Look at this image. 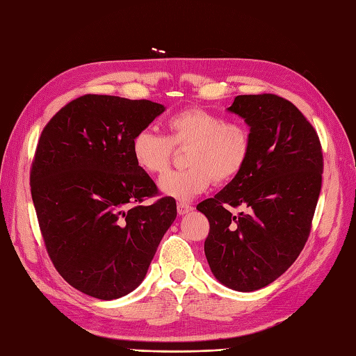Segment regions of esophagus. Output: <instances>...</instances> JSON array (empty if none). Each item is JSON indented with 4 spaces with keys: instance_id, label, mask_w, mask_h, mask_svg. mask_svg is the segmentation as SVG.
<instances>
[{
    "instance_id": "obj_1",
    "label": "esophagus",
    "mask_w": 356,
    "mask_h": 356,
    "mask_svg": "<svg viewBox=\"0 0 356 356\" xmlns=\"http://www.w3.org/2000/svg\"><path fill=\"white\" fill-rule=\"evenodd\" d=\"M177 210H178L179 215H186V213L191 212V210H193V207L191 204H186V202H178Z\"/></svg>"
}]
</instances>
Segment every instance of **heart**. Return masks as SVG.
Instances as JSON below:
<instances>
[{"instance_id":"b5f03b06","label":"heart","mask_w":356,"mask_h":356,"mask_svg":"<svg viewBox=\"0 0 356 356\" xmlns=\"http://www.w3.org/2000/svg\"><path fill=\"white\" fill-rule=\"evenodd\" d=\"M168 136L143 129L134 140L130 152L135 164L149 175L168 170L172 146L186 150L187 169L169 172L159 178L158 187L165 197L192 200L207 191L215 179L227 183L243 172L249 161L252 136L241 122L226 121L204 108L191 107L165 120Z\"/></svg>"}]
</instances>
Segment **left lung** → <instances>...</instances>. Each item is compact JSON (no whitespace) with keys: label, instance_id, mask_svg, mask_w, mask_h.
<instances>
[{"label":"left lung","instance_id":"8db88e82","mask_svg":"<svg viewBox=\"0 0 356 356\" xmlns=\"http://www.w3.org/2000/svg\"><path fill=\"white\" fill-rule=\"evenodd\" d=\"M227 111L250 129L249 161L197 209L210 224L204 253L213 277L229 289L253 292L281 277L307 241L323 152L306 117L278 95H238ZM229 205L246 212L232 216Z\"/></svg>","mask_w":356,"mask_h":356}]
</instances>
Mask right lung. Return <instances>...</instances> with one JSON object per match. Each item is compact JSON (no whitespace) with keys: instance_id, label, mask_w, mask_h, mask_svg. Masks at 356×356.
Masks as SVG:
<instances>
[{"instance_id":"add662e5","label":"right lung","mask_w":356,"mask_h":356,"mask_svg":"<svg viewBox=\"0 0 356 356\" xmlns=\"http://www.w3.org/2000/svg\"><path fill=\"white\" fill-rule=\"evenodd\" d=\"M165 111L149 99L84 95L47 122L31 169L32 200L55 269L72 287L117 300L141 284L177 218L172 197L132 158L134 136Z\"/></svg>"}]
</instances>
